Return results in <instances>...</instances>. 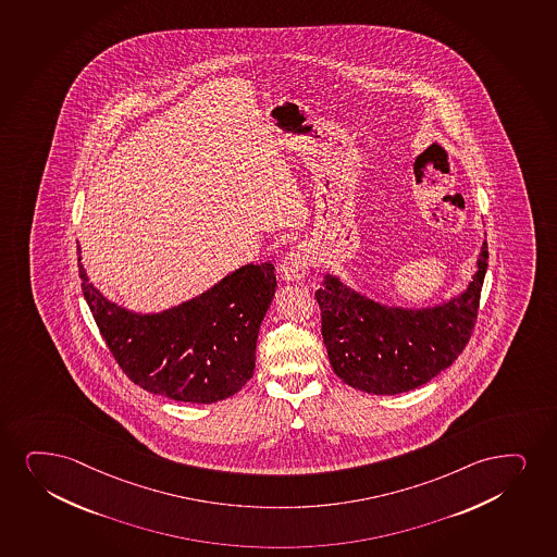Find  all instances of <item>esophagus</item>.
<instances>
[{"instance_id":"1","label":"esophagus","mask_w":557,"mask_h":557,"mask_svg":"<svg viewBox=\"0 0 557 557\" xmlns=\"http://www.w3.org/2000/svg\"><path fill=\"white\" fill-rule=\"evenodd\" d=\"M309 269V255L308 249L302 246H296V248L288 251L287 257L283 259L282 277L283 282L287 283H300L302 282Z\"/></svg>"}]
</instances>
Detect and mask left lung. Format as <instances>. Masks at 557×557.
<instances>
[{
	"label": "left lung",
	"mask_w": 557,
	"mask_h": 557,
	"mask_svg": "<svg viewBox=\"0 0 557 557\" xmlns=\"http://www.w3.org/2000/svg\"><path fill=\"white\" fill-rule=\"evenodd\" d=\"M486 269L484 240L466 290L424 308L377 302L339 275L324 274L315 298L334 373L352 388L377 396L426 385L466 349Z\"/></svg>",
	"instance_id": "left-lung-1"
}]
</instances>
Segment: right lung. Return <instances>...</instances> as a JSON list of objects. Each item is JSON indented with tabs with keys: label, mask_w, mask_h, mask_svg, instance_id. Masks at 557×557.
<instances>
[{
	"label": "right lung",
	"mask_w": 557,
	"mask_h": 557,
	"mask_svg": "<svg viewBox=\"0 0 557 557\" xmlns=\"http://www.w3.org/2000/svg\"><path fill=\"white\" fill-rule=\"evenodd\" d=\"M78 251L84 298L112 357L135 385L189 404H215L253 377L262 319L275 295L274 264H246L191 300L133 311L94 287Z\"/></svg>",
	"instance_id": "right-lung-1"
}]
</instances>
